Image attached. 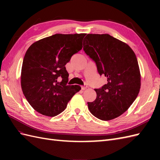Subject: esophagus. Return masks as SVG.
I'll list each match as a JSON object with an SVG mask.
<instances>
[{"instance_id": "1", "label": "esophagus", "mask_w": 160, "mask_h": 160, "mask_svg": "<svg viewBox=\"0 0 160 160\" xmlns=\"http://www.w3.org/2000/svg\"><path fill=\"white\" fill-rule=\"evenodd\" d=\"M87 87H87V85H86V84H84V86H82V90H85Z\"/></svg>"}]
</instances>
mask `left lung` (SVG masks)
<instances>
[{
	"label": "left lung",
	"mask_w": 160,
	"mask_h": 160,
	"mask_svg": "<svg viewBox=\"0 0 160 160\" xmlns=\"http://www.w3.org/2000/svg\"><path fill=\"white\" fill-rule=\"evenodd\" d=\"M83 49L96 64L107 84L95 89L96 99L88 102L92 115L111 120L123 114L140 92L141 75L136 56L127 43L109 34H87Z\"/></svg>",
	"instance_id": "obj_1"
}]
</instances>
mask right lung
Returning <instances> with one entry per match:
<instances>
[{
  "label": "right lung",
  "mask_w": 160,
  "mask_h": 160,
  "mask_svg": "<svg viewBox=\"0 0 160 160\" xmlns=\"http://www.w3.org/2000/svg\"><path fill=\"white\" fill-rule=\"evenodd\" d=\"M85 35L56 33L33 42L27 50L20 84L27 100L39 113L54 117L62 113L81 89L79 85H67L65 65L82 49Z\"/></svg>",
  "instance_id": "right-lung-1"
}]
</instances>
